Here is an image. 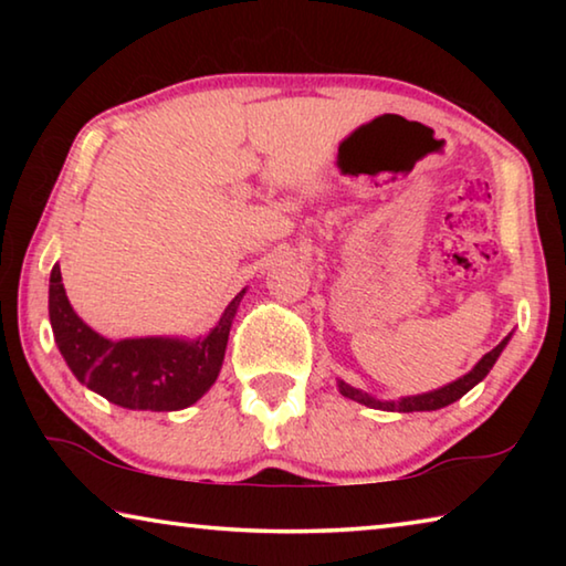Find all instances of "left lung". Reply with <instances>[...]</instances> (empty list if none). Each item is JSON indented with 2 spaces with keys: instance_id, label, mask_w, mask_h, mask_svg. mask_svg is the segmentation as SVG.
Segmentation results:
<instances>
[{
  "instance_id": "left-lung-1",
  "label": "left lung",
  "mask_w": 566,
  "mask_h": 566,
  "mask_svg": "<svg viewBox=\"0 0 566 566\" xmlns=\"http://www.w3.org/2000/svg\"><path fill=\"white\" fill-rule=\"evenodd\" d=\"M512 334H506V337L496 344V347L484 354L482 359H479L472 371H467L464 377L454 379L452 385H444L439 389H432V391H424V395H415V397H401V399H377L367 395V391H361L357 387L347 385V381L337 379V387H339V395L347 397V399H354L359 401V405L364 407H371V409H381V411H401V415H407V411H437L442 407H449L454 405L457 399H462L469 389L476 387L479 381H482L486 375H490V369L494 367V361L500 359V354L504 352L506 344H510Z\"/></svg>"
}]
</instances>
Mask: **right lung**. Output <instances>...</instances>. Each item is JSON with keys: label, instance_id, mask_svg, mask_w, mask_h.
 I'll use <instances>...</instances> for the list:
<instances>
[{"label": "right lung", "instance_id": "add662e5", "mask_svg": "<svg viewBox=\"0 0 566 566\" xmlns=\"http://www.w3.org/2000/svg\"><path fill=\"white\" fill-rule=\"evenodd\" d=\"M247 290L239 292L209 334L134 337L112 342L94 332L66 300L60 264L50 274V322L72 375L112 405L139 411H179L202 399L222 369L229 329Z\"/></svg>", "mask_w": 566, "mask_h": 566}]
</instances>
